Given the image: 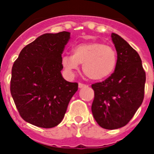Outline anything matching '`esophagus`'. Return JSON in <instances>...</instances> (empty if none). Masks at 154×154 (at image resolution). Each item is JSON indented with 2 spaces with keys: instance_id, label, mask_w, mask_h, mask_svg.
<instances>
[{
  "instance_id": "34e87169",
  "label": "esophagus",
  "mask_w": 154,
  "mask_h": 154,
  "mask_svg": "<svg viewBox=\"0 0 154 154\" xmlns=\"http://www.w3.org/2000/svg\"><path fill=\"white\" fill-rule=\"evenodd\" d=\"M86 86V85L85 84H82V83H79L78 84V87H79L80 89H82V88H84V87Z\"/></svg>"
}]
</instances>
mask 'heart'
I'll return each mask as SVG.
<instances>
[{"mask_svg":"<svg viewBox=\"0 0 154 154\" xmlns=\"http://www.w3.org/2000/svg\"><path fill=\"white\" fill-rule=\"evenodd\" d=\"M72 54L61 57V65L71 76L83 64V71L94 81L107 78L117 66V53L111 46L101 42H84L72 47Z\"/></svg>","mask_w":154,"mask_h":154,"instance_id":"heart-1","label":"heart"}]
</instances>
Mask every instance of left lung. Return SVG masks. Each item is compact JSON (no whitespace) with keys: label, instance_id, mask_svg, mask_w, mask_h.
Masks as SVG:
<instances>
[{"label":"left lung","instance_id":"obj_1","mask_svg":"<svg viewBox=\"0 0 154 154\" xmlns=\"http://www.w3.org/2000/svg\"><path fill=\"white\" fill-rule=\"evenodd\" d=\"M111 37L117 54L114 72L92 85V112L97 124L106 129L122 128L132 119L143 101L146 84L138 53L119 35L112 32Z\"/></svg>","mask_w":154,"mask_h":154}]
</instances>
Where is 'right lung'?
Instances as JSON below:
<instances>
[{
	"mask_svg": "<svg viewBox=\"0 0 154 154\" xmlns=\"http://www.w3.org/2000/svg\"><path fill=\"white\" fill-rule=\"evenodd\" d=\"M70 32L45 33L24 47L12 69L10 91L20 117L41 128L61 122L77 83L63 78L61 55Z\"/></svg>",
	"mask_w": 154,
	"mask_h": 154,
	"instance_id": "obj_1",
	"label": "right lung"
}]
</instances>
